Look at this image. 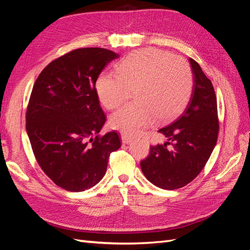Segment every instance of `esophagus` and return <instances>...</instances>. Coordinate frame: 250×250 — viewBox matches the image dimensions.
Masks as SVG:
<instances>
[{"mask_svg": "<svg viewBox=\"0 0 250 250\" xmlns=\"http://www.w3.org/2000/svg\"><path fill=\"white\" fill-rule=\"evenodd\" d=\"M132 138L131 137H129V135L128 134H122V143L123 144H128V143H130V142H132Z\"/></svg>", "mask_w": 250, "mask_h": 250, "instance_id": "34e87169", "label": "esophagus"}]
</instances>
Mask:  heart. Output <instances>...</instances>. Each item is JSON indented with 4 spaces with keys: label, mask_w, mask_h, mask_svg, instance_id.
I'll use <instances>...</instances> for the list:
<instances>
[{
    "label": "heart",
    "mask_w": 250,
    "mask_h": 250,
    "mask_svg": "<svg viewBox=\"0 0 250 250\" xmlns=\"http://www.w3.org/2000/svg\"><path fill=\"white\" fill-rule=\"evenodd\" d=\"M116 73H102L96 92L107 109L119 107L133 88L134 102L124 105L110 117L111 128L134 134L153 119L168 120L183 109L193 89L190 64L180 56L155 49L128 54L116 64Z\"/></svg>",
    "instance_id": "heart-1"
}]
</instances>
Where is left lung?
I'll use <instances>...</instances> for the list:
<instances>
[{
  "label": "left lung",
  "mask_w": 250,
  "mask_h": 250,
  "mask_svg": "<svg viewBox=\"0 0 250 250\" xmlns=\"http://www.w3.org/2000/svg\"><path fill=\"white\" fill-rule=\"evenodd\" d=\"M194 84L186 108L160 131L168 142L151 146L141 162L146 178L165 190L180 188L204 168L216 146L219 121L216 94L200 65L190 58Z\"/></svg>",
  "instance_id": "left-lung-1"
}]
</instances>
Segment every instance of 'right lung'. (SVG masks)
Masks as SVG:
<instances>
[{
	"mask_svg": "<svg viewBox=\"0 0 250 250\" xmlns=\"http://www.w3.org/2000/svg\"><path fill=\"white\" fill-rule=\"evenodd\" d=\"M117 53L73 50L50 62L37 77L26 112V130L44 174L70 192L93 188L106 173L110 153L121 147L116 131L99 135L105 115L96 80Z\"/></svg>",
	"mask_w": 250,
	"mask_h": 250,
	"instance_id": "obj_1",
	"label": "right lung"
}]
</instances>
